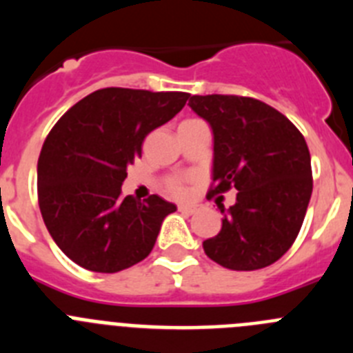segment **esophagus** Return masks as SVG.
Returning <instances> with one entry per match:
<instances>
[{"label": "esophagus", "mask_w": 353, "mask_h": 353, "mask_svg": "<svg viewBox=\"0 0 353 353\" xmlns=\"http://www.w3.org/2000/svg\"><path fill=\"white\" fill-rule=\"evenodd\" d=\"M179 210L183 212V214H194L196 212V207L194 205H179Z\"/></svg>", "instance_id": "esophagus-1"}]
</instances>
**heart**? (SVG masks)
<instances>
[{
  "instance_id": "obj_1",
  "label": "heart",
  "mask_w": 353,
  "mask_h": 353,
  "mask_svg": "<svg viewBox=\"0 0 353 353\" xmlns=\"http://www.w3.org/2000/svg\"><path fill=\"white\" fill-rule=\"evenodd\" d=\"M168 189H170V191L176 196H183L187 191L185 183H183V180H180V179L168 180Z\"/></svg>"
}]
</instances>
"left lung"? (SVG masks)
<instances>
[{
    "label": "left lung",
    "mask_w": 353,
    "mask_h": 353,
    "mask_svg": "<svg viewBox=\"0 0 353 353\" xmlns=\"http://www.w3.org/2000/svg\"><path fill=\"white\" fill-rule=\"evenodd\" d=\"M189 105L208 121L214 161L208 198L236 189L221 205L223 228L203 249L232 270L269 267L292 248L313 192L305 139L277 109L251 97L192 95Z\"/></svg>",
    "instance_id": "left-lung-1"
}]
</instances>
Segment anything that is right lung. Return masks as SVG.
<instances>
[{"label": "right lung", "mask_w": 353, "mask_h": 353, "mask_svg": "<svg viewBox=\"0 0 353 353\" xmlns=\"http://www.w3.org/2000/svg\"><path fill=\"white\" fill-rule=\"evenodd\" d=\"M189 93L102 88L56 121L37 168L39 207L56 245L92 272L113 274L150 254L173 203L121 196L145 138L185 105Z\"/></svg>", "instance_id": "right-lung-1"}]
</instances>
